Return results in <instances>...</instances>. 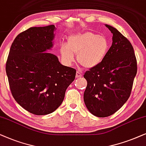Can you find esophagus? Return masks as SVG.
<instances>
[{"label":"esophagus","instance_id":"esophagus-1","mask_svg":"<svg viewBox=\"0 0 146 146\" xmlns=\"http://www.w3.org/2000/svg\"><path fill=\"white\" fill-rule=\"evenodd\" d=\"M81 75H82V74H81V72L79 71H77V72H76V75H75L77 78H79V77H81Z\"/></svg>","mask_w":146,"mask_h":146}]
</instances>
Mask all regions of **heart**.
<instances>
[{
  "label": "heart",
  "instance_id": "obj_1",
  "mask_svg": "<svg viewBox=\"0 0 146 146\" xmlns=\"http://www.w3.org/2000/svg\"><path fill=\"white\" fill-rule=\"evenodd\" d=\"M110 49V42L106 36L91 32L73 35L68 38L67 44L60 48L62 59L67 63L74 61L77 55L79 63L87 68H93L104 61Z\"/></svg>",
  "mask_w": 146,
  "mask_h": 146
}]
</instances>
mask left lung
Masks as SVG:
<instances>
[{
	"label": "left lung",
	"instance_id": "1",
	"mask_svg": "<svg viewBox=\"0 0 146 146\" xmlns=\"http://www.w3.org/2000/svg\"><path fill=\"white\" fill-rule=\"evenodd\" d=\"M106 26L113 34L111 46L104 61L83 75L87 81L85 104L99 117L111 115L123 106L137 73V60L131 42L115 28Z\"/></svg>",
	"mask_w": 146,
	"mask_h": 146
}]
</instances>
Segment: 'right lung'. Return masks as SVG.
<instances>
[{"label":"right lung","instance_id":"obj_1","mask_svg":"<svg viewBox=\"0 0 146 146\" xmlns=\"http://www.w3.org/2000/svg\"><path fill=\"white\" fill-rule=\"evenodd\" d=\"M55 30L51 25L21 33L12 43L6 63L13 98L35 115L57 110L76 74L75 69L61 65L57 56L46 51L53 47Z\"/></svg>","mask_w":146,"mask_h":146}]
</instances>
